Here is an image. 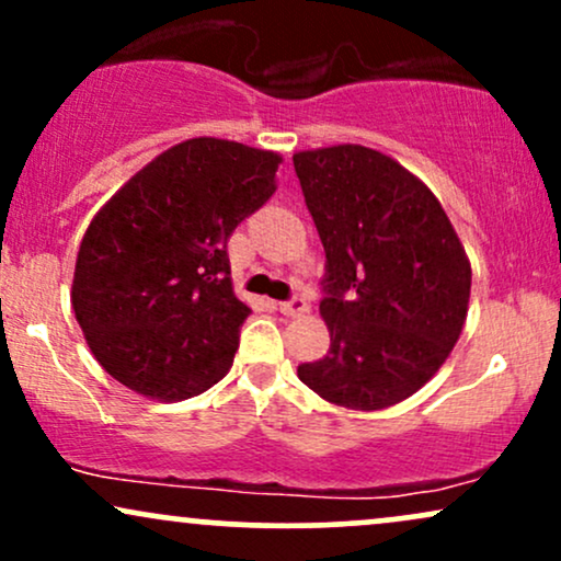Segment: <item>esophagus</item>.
Here are the masks:
<instances>
[{
	"instance_id": "esophagus-1",
	"label": "esophagus",
	"mask_w": 561,
	"mask_h": 561,
	"mask_svg": "<svg viewBox=\"0 0 561 561\" xmlns=\"http://www.w3.org/2000/svg\"><path fill=\"white\" fill-rule=\"evenodd\" d=\"M279 311L285 313V317H289V319L302 317V313L308 311V302L302 300V298H293V300H287V302H279Z\"/></svg>"
}]
</instances>
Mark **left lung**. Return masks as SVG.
Segmentation results:
<instances>
[{
  "instance_id": "1",
  "label": "left lung",
  "mask_w": 561,
  "mask_h": 561,
  "mask_svg": "<svg viewBox=\"0 0 561 561\" xmlns=\"http://www.w3.org/2000/svg\"><path fill=\"white\" fill-rule=\"evenodd\" d=\"M293 163L327 253L319 311L330 330V351L298 366L300 382L353 411L401 403L465 330V244L433 190L385 152L332 145Z\"/></svg>"
}]
</instances>
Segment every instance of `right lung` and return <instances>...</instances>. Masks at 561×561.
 <instances>
[{"label": "right lung", "instance_id": "obj_1", "mask_svg": "<svg viewBox=\"0 0 561 561\" xmlns=\"http://www.w3.org/2000/svg\"><path fill=\"white\" fill-rule=\"evenodd\" d=\"M282 156L240 141H179L96 210L76 255L73 302L102 369L152 401L227 377L250 308L227 240L276 192Z\"/></svg>", "mask_w": 561, "mask_h": 561}]
</instances>
